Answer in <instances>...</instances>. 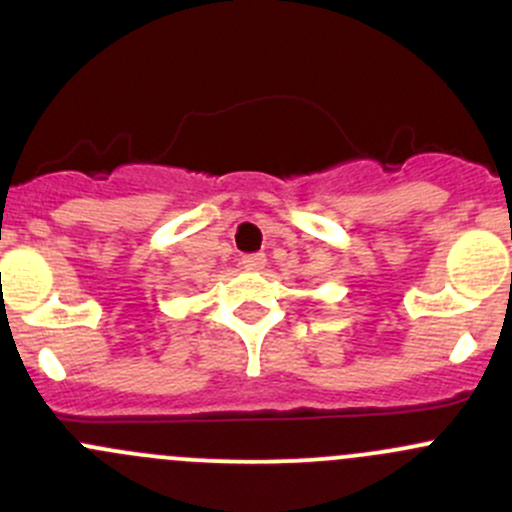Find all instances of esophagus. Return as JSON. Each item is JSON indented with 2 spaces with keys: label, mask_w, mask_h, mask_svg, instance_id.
I'll return each instance as SVG.
<instances>
[{
  "label": "esophagus",
  "mask_w": 512,
  "mask_h": 512,
  "mask_svg": "<svg viewBox=\"0 0 512 512\" xmlns=\"http://www.w3.org/2000/svg\"><path fill=\"white\" fill-rule=\"evenodd\" d=\"M265 262H267V257L262 255V252H255V255H242L240 265H242V270L255 272V270H262V267H265Z\"/></svg>",
  "instance_id": "obj_1"
}]
</instances>
